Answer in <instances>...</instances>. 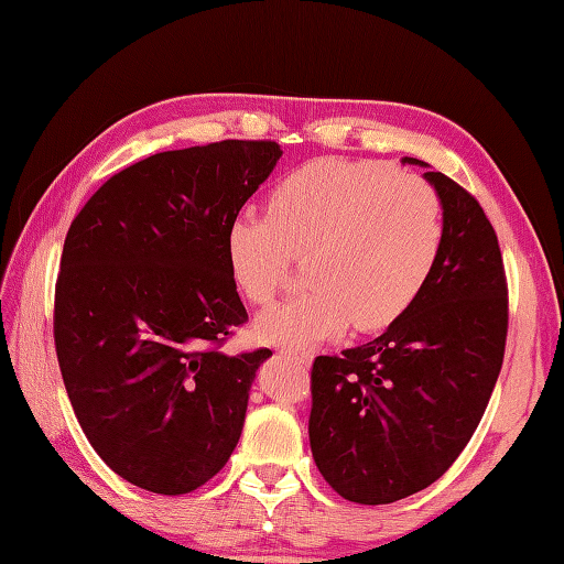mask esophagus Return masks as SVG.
<instances>
[{
  "label": "esophagus",
  "mask_w": 564,
  "mask_h": 564,
  "mask_svg": "<svg viewBox=\"0 0 564 564\" xmlns=\"http://www.w3.org/2000/svg\"><path fill=\"white\" fill-rule=\"evenodd\" d=\"M283 354H285V356H291V358H295V361H301L303 366H310V364H313V351H305V349H291V346H289V349H283Z\"/></svg>",
  "instance_id": "1"
}]
</instances>
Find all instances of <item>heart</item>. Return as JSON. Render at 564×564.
Segmentation results:
<instances>
[{
  "instance_id": "obj_1",
  "label": "heart",
  "mask_w": 564,
  "mask_h": 564,
  "mask_svg": "<svg viewBox=\"0 0 564 564\" xmlns=\"http://www.w3.org/2000/svg\"><path fill=\"white\" fill-rule=\"evenodd\" d=\"M269 215H235L225 230L232 281L267 307L293 259L307 289L261 315L267 341L305 346L346 325L373 332L402 317L434 273L446 225L438 191L388 164L325 158L271 188Z\"/></svg>"
}]
</instances>
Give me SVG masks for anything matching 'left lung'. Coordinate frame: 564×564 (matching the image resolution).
Returning <instances> with one entry per match:
<instances>
[{"label":"left lung","instance_id":"8db88e82","mask_svg":"<svg viewBox=\"0 0 564 564\" xmlns=\"http://www.w3.org/2000/svg\"><path fill=\"white\" fill-rule=\"evenodd\" d=\"M424 176L446 225L426 289L378 339L317 356L310 373L313 458L356 505H392L436 482L473 438L505 361L509 289L495 227L460 184Z\"/></svg>","mask_w":564,"mask_h":564}]
</instances>
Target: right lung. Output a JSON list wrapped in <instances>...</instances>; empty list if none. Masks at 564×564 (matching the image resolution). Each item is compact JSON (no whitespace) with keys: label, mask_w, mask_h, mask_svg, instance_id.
<instances>
[{"label":"right lung","mask_w":564,"mask_h":564,"mask_svg":"<svg viewBox=\"0 0 564 564\" xmlns=\"http://www.w3.org/2000/svg\"><path fill=\"white\" fill-rule=\"evenodd\" d=\"M281 154L273 140L158 152L113 174L67 230L53 313L59 373L91 448L148 492H194L242 434L271 351H223L249 319L225 230Z\"/></svg>","instance_id":"right-lung-1"}]
</instances>
